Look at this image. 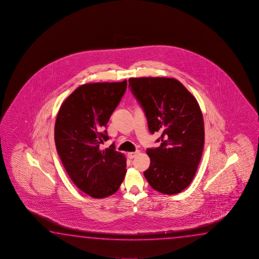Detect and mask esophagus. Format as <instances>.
Instances as JSON below:
<instances>
[{"label":"esophagus","instance_id":"34e87169","mask_svg":"<svg viewBox=\"0 0 259 259\" xmlns=\"http://www.w3.org/2000/svg\"><path fill=\"white\" fill-rule=\"evenodd\" d=\"M139 152H140L139 150H137L135 152H128V153H127V157L131 158V159H132V158H134L136 157L137 155L139 154Z\"/></svg>","mask_w":259,"mask_h":259}]
</instances>
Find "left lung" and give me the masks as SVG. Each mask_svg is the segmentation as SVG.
Masks as SVG:
<instances>
[{
  "label": "left lung",
  "instance_id": "left-lung-1",
  "mask_svg": "<svg viewBox=\"0 0 259 259\" xmlns=\"http://www.w3.org/2000/svg\"><path fill=\"white\" fill-rule=\"evenodd\" d=\"M128 85L144 110L150 133L161 134L157 140L160 146L147 149L150 165L145 178L160 193H180L193 180L204 148V121L197 100L173 78H131Z\"/></svg>",
  "mask_w": 259,
  "mask_h": 259
}]
</instances>
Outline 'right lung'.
Here are the masks:
<instances>
[{
    "label": "right lung",
    "instance_id": "right-lung-1",
    "mask_svg": "<svg viewBox=\"0 0 259 259\" xmlns=\"http://www.w3.org/2000/svg\"><path fill=\"white\" fill-rule=\"evenodd\" d=\"M127 89L121 82L83 84L62 103L54 127L57 152L70 180L94 198L114 194L126 175V158L114 144L104 150L110 138L107 123Z\"/></svg>",
    "mask_w": 259,
    "mask_h": 259
}]
</instances>
